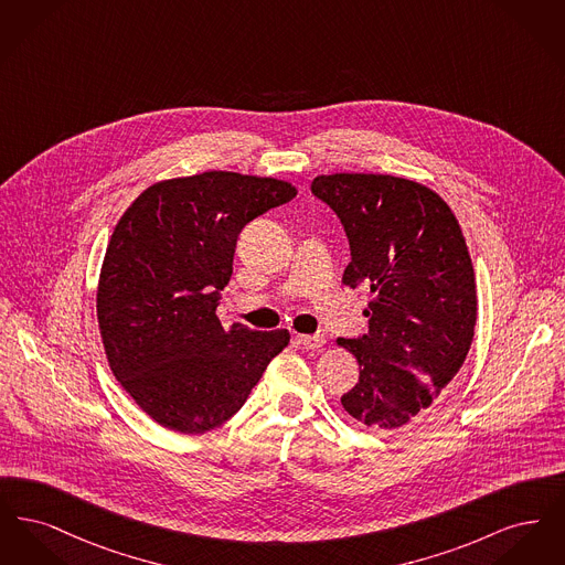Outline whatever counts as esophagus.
Listing matches in <instances>:
<instances>
[{
	"label": "esophagus",
	"mask_w": 565,
	"mask_h": 565,
	"mask_svg": "<svg viewBox=\"0 0 565 565\" xmlns=\"http://www.w3.org/2000/svg\"><path fill=\"white\" fill-rule=\"evenodd\" d=\"M296 341H298L305 350H320L323 343H326L323 334H298Z\"/></svg>",
	"instance_id": "1"
}]
</instances>
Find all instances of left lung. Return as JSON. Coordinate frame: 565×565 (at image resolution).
Here are the masks:
<instances>
[{"mask_svg":"<svg viewBox=\"0 0 565 565\" xmlns=\"http://www.w3.org/2000/svg\"><path fill=\"white\" fill-rule=\"evenodd\" d=\"M311 190L345 226L343 284L373 295L369 332L337 339L360 364L341 404L369 428H403L430 408L472 345L477 281L461 226L438 192L408 178L330 173Z\"/></svg>","mask_w":565,"mask_h":565,"instance_id":"obj_1","label":"left lung"}]
</instances>
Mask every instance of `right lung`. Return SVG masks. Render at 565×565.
Returning <instances> with one entry per match:
<instances>
[{
	"label": "right lung",
	"instance_id": "obj_1",
	"mask_svg": "<svg viewBox=\"0 0 565 565\" xmlns=\"http://www.w3.org/2000/svg\"><path fill=\"white\" fill-rule=\"evenodd\" d=\"M296 196L277 178L205 171L162 180L120 215L97 284L109 369L159 426L203 434L233 417L286 328H224L215 316L243 226Z\"/></svg>",
	"mask_w": 565,
	"mask_h": 565
}]
</instances>
